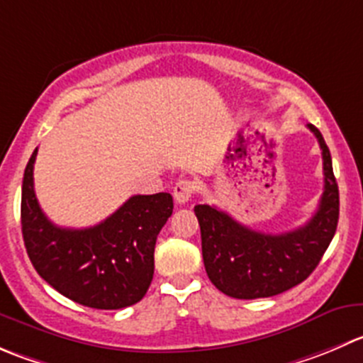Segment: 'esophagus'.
Segmentation results:
<instances>
[{"instance_id": "esophagus-1", "label": "esophagus", "mask_w": 363, "mask_h": 363, "mask_svg": "<svg viewBox=\"0 0 363 363\" xmlns=\"http://www.w3.org/2000/svg\"><path fill=\"white\" fill-rule=\"evenodd\" d=\"M195 182L188 181V179H182L177 184L174 186V199L177 203H188L191 200L193 193H195Z\"/></svg>"}]
</instances>
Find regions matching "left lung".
<instances>
[{
	"instance_id": "1",
	"label": "left lung",
	"mask_w": 363,
	"mask_h": 363,
	"mask_svg": "<svg viewBox=\"0 0 363 363\" xmlns=\"http://www.w3.org/2000/svg\"><path fill=\"white\" fill-rule=\"evenodd\" d=\"M307 128L323 150L325 191L318 211L303 227L284 234H264L245 227L218 207L195 206L207 277L227 296L255 300L289 291L308 279L335 235L339 186L332 156L319 129L312 124Z\"/></svg>"
}]
</instances>
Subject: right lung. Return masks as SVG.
Listing matches in <instances>:
<instances>
[{"instance_id":"add662e5","label":"right lung","mask_w":363,"mask_h":363,"mask_svg":"<svg viewBox=\"0 0 363 363\" xmlns=\"http://www.w3.org/2000/svg\"><path fill=\"white\" fill-rule=\"evenodd\" d=\"M35 157L37 149L24 170L21 225L38 275L84 307L117 311L138 303L152 282L157 234L174 211L170 193L131 196L94 227H58L38 206Z\"/></svg>"}]
</instances>
